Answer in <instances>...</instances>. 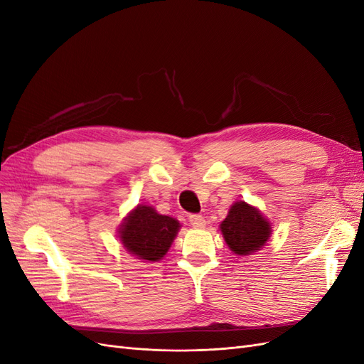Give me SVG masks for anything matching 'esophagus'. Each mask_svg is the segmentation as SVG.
Segmentation results:
<instances>
[{"instance_id":"1","label":"esophagus","mask_w":364,"mask_h":364,"mask_svg":"<svg viewBox=\"0 0 364 364\" xmlns=\"http://www.w3.org/2000/svg\"><path fill=\"white\" fill-rule=\"evenodd\" d=\"M190 223H191L193 228H197V229H202L206 225L205 218L202 215H199V214H191L190 215Z\"/></svg>"}]
</instances>
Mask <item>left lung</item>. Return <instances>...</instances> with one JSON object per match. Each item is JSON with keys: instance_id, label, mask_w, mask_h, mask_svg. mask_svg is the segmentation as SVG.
I'll return each instance as SVG.
<instances>
[{"instance_id": "left-lung-1", "label": "left lung", "mask_w": 364, "mask_h": 364, "mask_svg": "<svg viewBox=\"0 0 364 364\" xmlns=\"http://www.w3.org/2000/svg\"><path fill=\"white\" fill-rule=\"evenodd\" d=\"M228 247L238 257H247L261 250L272 237V223L257 206L238 200L229 208L220 223Z\"/></svg>"}]
</instances>
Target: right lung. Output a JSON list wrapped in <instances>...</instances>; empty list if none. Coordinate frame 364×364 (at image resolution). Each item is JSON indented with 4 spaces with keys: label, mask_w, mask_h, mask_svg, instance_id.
<instances>
[{
    "label": "right lung",
    "mask_w": 364,
    "mask_h": 364,
    "mask_svg": "<svg viewBox=\"0 0 364 364\" xmlns=\"http://www.w3.org/2000/svg\"><path fill=\"white\" fill-rule=\"evenodd\" d=\"M181 226L179 220L141 203L124 217L118 228V238L132 257L142 262H158L167 255Z\"/></svg>",
    "instance_id": "1"
}]
</instances>
